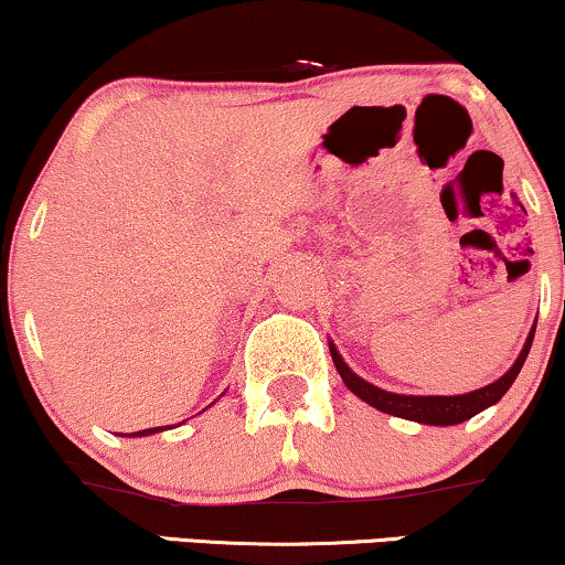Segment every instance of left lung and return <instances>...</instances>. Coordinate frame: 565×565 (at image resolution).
I'll return each mask as SVG.
<instances>
[{
    "instance_id": "1",
    "label": "left lung",
    "mask_w": 565,
    "mask_h": 565,
    "mask_svg": "<svg viewBox=\"0 0 565 565\" xmlns=\"http://www.w3.org/2000/svg\"><path fill=\"white\" fill-rule=\"evenodd\" d=\"M532 337H535V327H532L527 342H524L520 358L509 373H504L499 377L497 383L486 385V388H478L473 393H466V396H401V393H388L377 385L362 381L360 375H354L347 362L339 358V352L334 350V344H329L331 350V360L342 375V381L347 388H350L354 396H360L365 404L375 406L377 412H385L391 416H401V419H412V422H422V424H435V427H450V424H460L476 416L483 408H489L491 404L504 396L509 391V385L514 383V377L520 375V370L527 360L530 347H532Z\"/></svg>"
}]
</instances>
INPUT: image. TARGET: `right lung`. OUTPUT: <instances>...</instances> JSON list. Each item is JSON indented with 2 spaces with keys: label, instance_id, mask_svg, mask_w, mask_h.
<instances>
[{
  "label": "right lung",
  "instance_id": "right-lung-1",
  "mask_svg": "<svg viewBox=\"0 0 565 565\" xmlns=\"http://www.w3.org/2000/svg\"><path fill=\"white\" fill-rule=\"evenodd\" d=\"M153 431H161V427H153V429H141V431H130L128 437H141V435H153Z\"/></svg>",
  "mask_w": 565,
  "mask_h": 565
}]
</instances>
